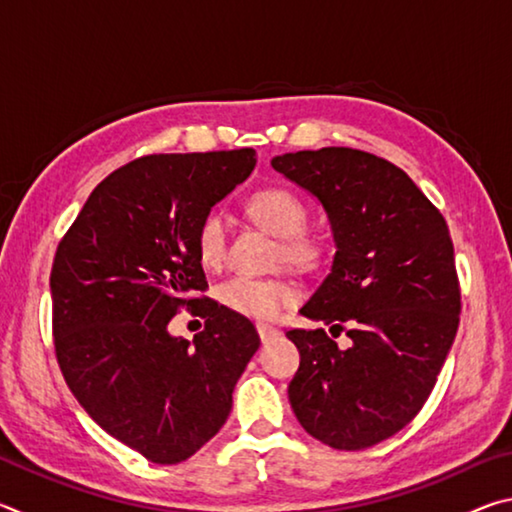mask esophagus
Here are the masks:
<instances>
[{"label":"esophagus","mask_w":512,"mask_h":512,"mask_svg":"<svg viewBox=\"0 0 512 512\" xmlns=\"http://www.w3.org/2000/svg\"><path fill=\"white\" fill-rule=\"evenodd\" d=\"M257 334H259V339H262V343H268L280 336V329L273 325H257Z\"/></svg>","instance_id":"34e87169"}]
</instances>
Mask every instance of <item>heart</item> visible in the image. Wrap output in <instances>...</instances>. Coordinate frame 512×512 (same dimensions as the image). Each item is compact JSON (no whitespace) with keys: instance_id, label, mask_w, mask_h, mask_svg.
Segmentation results:
<instances>
[{"instance_id":"b5f03b06","label":"heart","mask_w":512,"mask_h":512,"mask_svg":"<svg viewBox=\"0 0 512 512\" xmlns=\"http://www.w3.org/2000/svg\"><path fill=\"white\" fill-rule=\"evenodd\" d=\"M246 212L259 228L280 237L277 259L296 268H316L327 257V241L307 230L309 207L287 187H262L250 194ZM228 228L221 212H207L196 225L194 246L198 262L207 268L221 266L225 257ZM298 291L282 277L232 275L219 287L223 307L239 316L271 320L284 307L296 302Z\"/></svg>"}]
</instances>
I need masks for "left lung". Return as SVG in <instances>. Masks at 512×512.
<instances>
[{"label":"left lung","mask_w":512,"mask_h":512,"mask_svg":"<svg viewBox=\"0 0 512 512\" xmlns=\"http://www.w3.org/2000/svg\"><path fill=\"white\" fill-rule=\"evenodd\" d=\"M273 169L320 198L336 255L302 316L329 327L289 329L300 368L291 409L309 436L345 452L404 429L431 395L461 318L445 216L377 155L325 146L275 158ZM348 333L341 351L333 339Z\"/></svg>","instance_id":"left-lung-1"}]
</instances>
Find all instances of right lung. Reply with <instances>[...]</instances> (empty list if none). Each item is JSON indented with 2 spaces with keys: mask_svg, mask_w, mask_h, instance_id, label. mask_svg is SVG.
<instances>
[{
  "mask_svg": "<svg viewBox=\"0 0 512 512\" xmlns=\"http://www.w3.org/2000/svg\"><path fill=\"white\" fill-rule=\"evenodd\" d=\"M255 151L153 153L112 171L60 239L51 332L60 372L90 418L160 465L196 454L232 409L259 348L246 316L205 296L194 232L255 169ZM206 318L195 343L168 320Z\"/></svg>",
  "mask_w": 512,
  "mask_h": 512,
  "instance_id": "right-lung-1",
  "label": "right lung"
}]
</instances>
